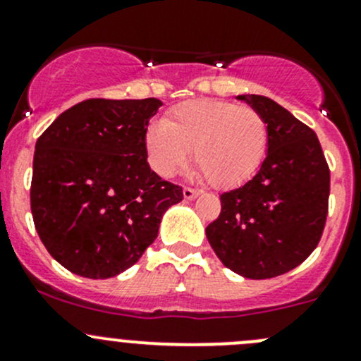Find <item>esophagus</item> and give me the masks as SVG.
<instances>
[{
    "instance_id": "34e87169",
    "label": "esophagus",
    "mask_w": 361,
    "mask_h": 361,
    "mask_svg": "<svg viewBox=\"0 0 361 361\" xmlns=\"http://www.w3.org/2000/svg\"><path fill=\"white\" fill-rule=\"evenodd\" d=\"M199 194H201V192L195 190V188H192V187H185L183 188V197L187 199V201H192V199L197 197Z\"/></svg>"
}]
</instances>
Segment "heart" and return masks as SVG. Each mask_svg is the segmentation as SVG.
I'll return each mask as SVG.
<instances>
[{"mask_svg":"<svg viewBox=\"0 0 361 361\" xmlns=\"http://www.w3.org/2000/svg\"><path fill=\"white\" fill-rule=\"evenodd\" d=\"M148 162L160 176H173L192 157L204 180L216 188L245 183L264 162L269 126L251 106L218 99L178 104L166 122L150 123L145 134Z\"/></svg>","mask_w":361,"mask_h":361,"instance_id":"1","label":"heart"}]
</instances>
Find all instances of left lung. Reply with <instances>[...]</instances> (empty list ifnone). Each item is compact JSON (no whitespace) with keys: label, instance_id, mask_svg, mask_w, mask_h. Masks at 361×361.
<instances>
[{"label":"left lung","instance_id":"8db88e82","mask_svg":"<svg viewBox=\"0 0 361 361\" xmlns=\"http://www.w3.org/2000/svg\"><path fill=\"white\" fill-rule=\"evenodd\" d=\"M239 99L267 122V157L248 183L220 195V216L206 235L225 267L269 279L300 265L318 246L329 214L330 169L311 127L265 96Z\"/></svg>","mask_w":361,"mask_h":361}]
</instances>
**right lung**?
Segmentation results:
<instances>
[{
    "label": "right lung",
    "instance_id": "obj_1",
    "mask_svg": "<svg viewBox=\"0 0 361 361\" xmlns=\"http://www.w3.org/2000/svg\"><path fill=\"white\" fill-rule=\"evenodd\" d=\"M159 99H87L36 141L31 213L47 251L73 274L106 279L136 264L183 188L147 162Z\"/></svg>",
    "mask_w": 361,
    "mask_h": 361
}]
</instances>
